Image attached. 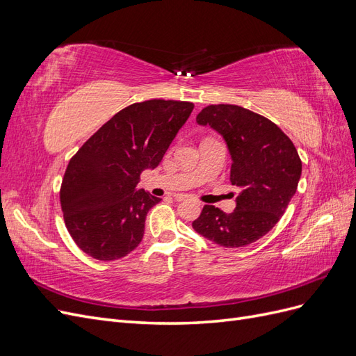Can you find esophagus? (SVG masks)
<instances>
[{"label": "esophagus", "instance_id": "esophagus-1", "mask_svg": "<svg viewBox=\"0 0 356 356\" xmlns=\"http://www.w3.org/2000/svg\"><path fill=\"white\" fill-rule=\"evenodd\" d=\"M187 196L186 195H175V199L178 200V202H181V200H184Z\"/></svg>", "mask_w": 356, "mask_h": 356}]
</instances>
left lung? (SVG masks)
Segmentation results:
<instances>
[{"label": "left lung", "instance_id": "1", "mask_svg": "<svg viewBox=\"0 0 356 356\" xmlns=\"http://www.w3.org/2000/svg\"><path fill=\"white\" fill-rule=\"evenodd\" d=\"M196 122L222 135L232 156L230 182L242 191L232 213L204 204L193 229L220 246L250 245L273 229L296 195L297 148L273 122L239 105H208Z\"/></svg>", "mask_w": 356, "mask_h": 356}]
</instances>
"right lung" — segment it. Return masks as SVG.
Instances as JSON below:
<instances>
[{"mask_svg": "<svg viewBox=\"0 0 356 356\" xmlns=\"http://www.w3.org/2000/svg\"><path fill=\"white\" fill-rule=\"evenodd\" d=\"M195 104L149 99L113 115L75 153L60 186L67 230L83 252L101 261L141 243L147 212L161 199L136 190L187 122Z\"/></svg>", "mask_w": 356, "mask_h": 356, "instance_id": "1", "label": "right lung"}]
</instances>
